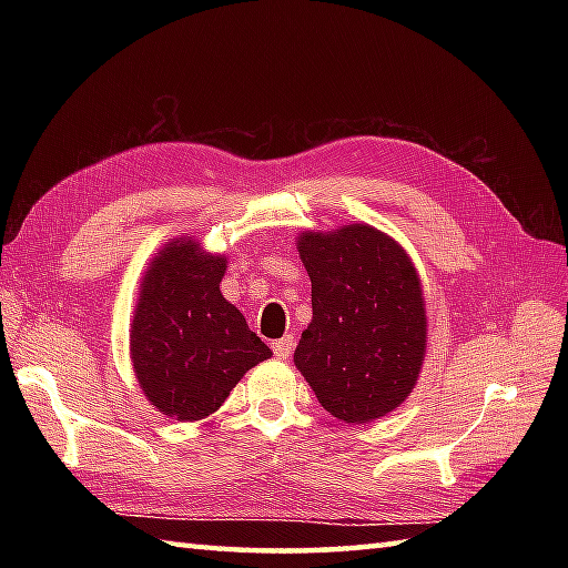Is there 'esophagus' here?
<instances>
[{"instance_id": "1", "label": "esophagus", "mask_w": 568, "mask_h": 568, "mask_svg": "<svg viewBox=\"0 0 568 568\" xmlns=\"http://www.w3.org/2000/svg\"><path fill=\"white\" fill-rule=\"evenodd\" d=\"M293 348H295V339L291 334L287 336H283V339H277V342H273V354L277 356V358H291V354H293Z\"/></svg>"}]
</instances>
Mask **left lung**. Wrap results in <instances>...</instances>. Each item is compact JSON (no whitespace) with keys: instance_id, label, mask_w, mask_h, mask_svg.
Segmentation results:
<instances>
[{"instance_id":"1","label":"left lung","mask_w":568,"mask_h":568,"mask_svg":"<svg viewBox=\"0 0 568 568\" xmlns=\"http://www.w3.org/2000/svg\"><path fill=\"white\" fill-rule=\"evenodd\" d=\"M297 248L312 281V322L295 366L336 419L364 425L388 415L413 393L425 358L427 315L413 261L366 224L305 232Z\"/></svg>"}]
</instances>
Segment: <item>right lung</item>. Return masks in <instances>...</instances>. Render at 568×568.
<instances>
[{
	"instance_id": "obj_1",
	"label": "right lung",
	"mask_w": 568,
	"mask_h": 568,
	"mask_svg": "<svg viewBox=\"0 0 568 568\" xmlns=\"http://www.w3.org/2000/svg\"><path fill=\"white\" fill-rule=\"evenodd\" d=\"M224 256L195 241L168 244L151 263L131 324V361L143 393L163 415H212L248 368L271 356L244 315L226 303Z\"/></svg>"
}]
</instances>
